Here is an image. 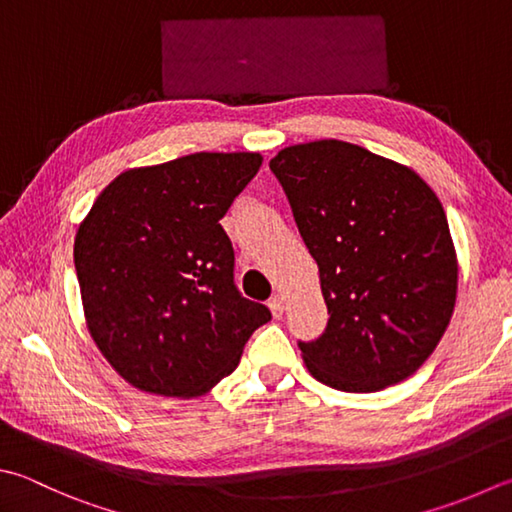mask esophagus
<instances>
[{"instance_id": "obj_1", "label": "esophagus", "mask_w": 512, "mask_h": 512, "mask_svg": "<svg viewBox=\"0 0 512 512\" xmlns=\"http://www.w3.org/2000/svg\"><path fill=\"white\" fill-rule=\"evenodd\" d=\"M267 305H269V310H272V314H274L276 318L283 314V298H281V296H278V294H274L272 298H269V301H267Z\"/></svg>"}]
</instances>
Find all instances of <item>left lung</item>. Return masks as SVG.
<instances>
[{"mask_svg":"<svg viewBox=\"0 0 512 512\" xmlns=\"http://www.w3.org/2000/svg\"><path fill=\"white\" fill-rule=\"evenodd\" d=\"M296 227L318 265L327 327L298 341L330 388L376 392L435 352L457 298V254L435 191L412 169L341 140L278 151Z\"/></svg>","mask_w":512,"mask_h":512,"instance_id":"8db88e82","label":"left lung"}]
</instances>
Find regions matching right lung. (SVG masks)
<instances>
[{
    "label": "right lung",
    "instance_id": "right-lung-1",
    "mask_svg": "<svg viewBox=\"0 0 512 512\" xmlns=\"http://www.w3.org/2000/svg\"><path fill=\"white\" fill-rule=\"evenodd\" d=\"M260 153H191L120 173L95 198L73 258L95 345L133 388L200 397L236 370L272 312L238 292L220 218Z\"/></svg>",
    "mask_w": 512,
    "mask_h": 512
}]
</instances>
